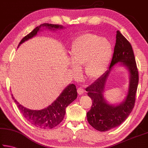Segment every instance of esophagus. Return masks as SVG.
Masks as SVG:
<instances>
[{"mask_svg": "<svg viewBox=\"0 0 148 148\" xmlns=\"http://www.w3.org/2000/svg\"><path fill=\"white\" fill-rule=\"evenodd\" d=\"M85 92V90L82 88V87H79L78 89H77V93H78L79 95H82Z\"/></svg>", "mask_w": 148, "mask_h": 148, "instance_id": "1", "label": "esophagus"}]
</instances>
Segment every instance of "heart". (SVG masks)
Listing matches in <instances>:
<instances>
[{"label": "heart", "mask_w": 148, "mask_h": 148, "mask_svg": "<svg viewBox=\"0 0 148 148\" xmlns=\"http://www.w3.org/2000/svg\"><path fill=\"white\" fill-rule=\"evenodd\" d=\"M74 73L84 66L87 79L95 80L106 71L113 56V46L108 40L91 33H86L75 39L70 49Z\"/></svg>", "instance_id": "heart-1"}]
</instances>
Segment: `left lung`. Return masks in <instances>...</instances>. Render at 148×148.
<instances>
[{
	"instance_id": "left-lung-1",
	"label": "left lung",
	"mask_w": 148,
	"mask_h": 148,
	"mask_svg": "<svg viewBox=\"0 0 148 148\" xmlns=\"http://www.w3.org/2000/svg\"><path fill=\"white\" fill-rule=\"evenodd\" d=\"M118 66L125 67L129 72L128 91L122 102L112 104L105 99L104 89L110 73ZM138 84V72L132 46L119 31H117L114 53L109 69L86 89L92 101L91 108L87 113L89 123L97 131L105 132L123 123L134 108Z\"/></svg>"
}]
</instances>
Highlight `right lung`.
<instances>
[{
    "label": "right lung",
    "instance_id": "add662e5",
    "mask_svg": "<svg viewBox=\"0 0 148 148\" xmlns=\"http://www.w3.org/2000/svg\"><path fill=\"white\" fill-rule=\"evenodd\" d=\"M64 29L65 27L59 25L49 23L41 24L40 25L36 27L26 36H25L19 42L18 47L25 42L33 38L38 32L42 31L44 29L56 31ZM12 96L21 113L27 121L36 127L44 129H50L56 127L62 121L66 112V108L77 99V93L76 86L73 84H69L62 90L59 96L51 104L40 110L27 108L20 104L14 99L13 95Z\"/></svg>",
    "mask_w": 148,
    "mask_h": 148
}]
</instances>
